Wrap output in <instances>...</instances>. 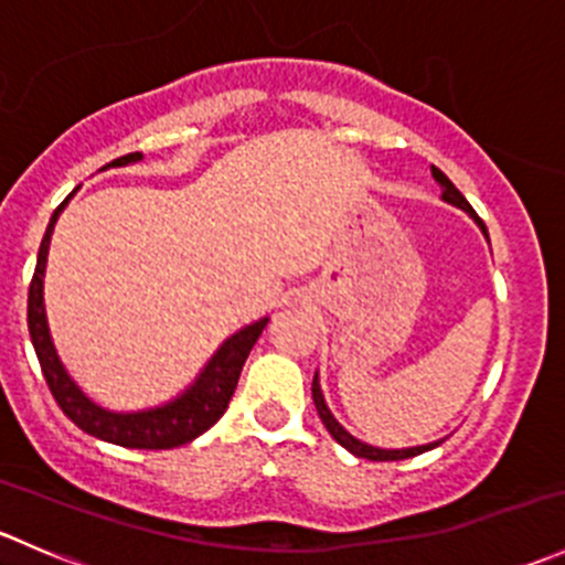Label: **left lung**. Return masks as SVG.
Returning <instances> with one entry per match:
<instances>
[{"label":"left lung","instance_id":"1","mask_svg":"<svg viewBox=\"0 0 565 565\" xmlns=\"http://www.w3.org/2000/svg\"><path fill=\"white\" fill-rule=\"evenodd\" d=\"M431 177H435V182H437V185L443 188V199H446V202H451V204H457V207L465 210V213H470L472 218L478 221V226H481V230H483V235H487V226H483V221L478 218V215H476V210L470 207V202H467V199L461 196V193L457 191V185H454V182L448 180V177L443 174L440 169H437V167H431ZM311 396H315V407H317L319 418H322L324 429L330 431V437H333V440L339 443V446H344L347 451H350V454H355V457H361V459H372V461H396V459H409V457H418V454L429 451V448L440 446V443H443V440H437V443H429V446L402 448V451H385V448H374V446H366V443L355 440V437H352L350 431H347L344 426H341L339 420H335L333 415H330L328 404H324V398H322V391H319V380H317V374H315V383H311Z\"/></svg>","mask_w":565,"mask_h":565}]
</instances>
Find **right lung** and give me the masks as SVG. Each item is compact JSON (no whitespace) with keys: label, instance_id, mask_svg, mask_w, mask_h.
Listing matches in <instances>:
<instances>
[{"label":"right lung","instance_id":"obj_1","mask_svg":"<svg viewBox=\"0 0 565 565\" xmlns=\"http://www.w3.org/2000/svg\"><path fill=\"white\" fill-rule=\"evenodd\" d=\"M139 158L141 152H130V156L111 161L108 167H125V163H134L139 161ZM67 199L54 210L49 226H45L43 243H40L38 250L35 276H32L30 284V303H26V322H30L32 344H35L40 369H43V377L45 383H49L51 396L56 398L62 413H65L78 429L98 437V440L114 443V446L122 448H150V451L185 446L193 437L207 431L210 426L226 413V407H230L232 402V393L237 388V380H241L243 363H246L250 347L256 344L259 333L265 330L267 317L248 324V328L237 330L232 339H226L224 344H221V350L213 355V361H210L207 366H204V372L199 374L196 383L182 393L180 398H174V402L156 409H141V413H111V409L98 407V404L89 402V398L78 391V385L67 377L65 366H62L60 358H56L54 341H51L49 322H45L43 309L45 256H49L51 232H54V224L56 218H60L62 207L67 204Z\"/></svg>","mask_w":565,"mask_h":565}]
</instances>
